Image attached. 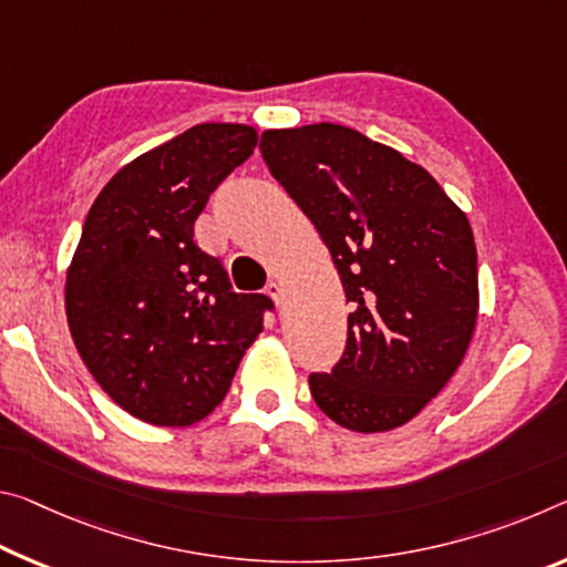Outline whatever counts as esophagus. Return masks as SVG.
Listing matches in <instances>:
<instances>
[{
    "label": "esophagus",
    "mask_w": 567,
    "mask_h": 567,
    "mask_svg": "<svg viewBox=\"0 0 567 567\" xmlns=\"http://www.w3.org/2000/svg\"><path fill=\"white\" fill-rule=\"evenodd\" d=\"M265 292L269 295V298L275 300V305H282V300H285V287L280 285V282H267V287H265Z\"/></svg>",
    "instance_id": "1"
}]
</instances>
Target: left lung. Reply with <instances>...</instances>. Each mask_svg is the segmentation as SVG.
<instances>
[{
	"instance_id": "left-lung-1",
	"label": "left lung",
	"mask_w": 567,
	"mask_h": 567,
	"mask_svg": "<svg viewBox=\"0 0 567 567\" xmlns=\"http://www.w3.org/2000/svg\"><path fill=\"white\" fill-rule=\"evenodd\" d=\"M265 164L316 224L343 282V358L310 375L336 424L403 426L436 396L472 343L477 247L466 214L426 168L336 123L265 131Z\"/></svg>"
}]
</instances>
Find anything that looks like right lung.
<instances>
[{"instance_id":"add662e5","label":"right lung","mask_w":567,"mask_h":567,"mask_svg":"<svg viewBox=\"0 0 567 567\" xmlns=\"http://www.w3.org/2000/svg\"><path fill=\"white\" fill-rule=\"evenodd\" d=\"M259 136L199 123L125 164L97 194L65 280L70 336L123 411L154 426H192L227 396L262 332L267 295L235 292L194 221Z\"/></svg>"}]
</instances>
